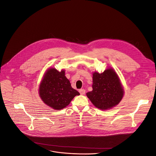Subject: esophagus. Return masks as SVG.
<instances>
[{"label":"esophagus","instance_id":"esophagus-1","mask_svg":"<svg viewBox=\"0 0 156 156\" xmlns=\"http://www.w3.org/2000/svg\"><path fill=\"white\" fill-rule=\"evenodd\" d=\"M79 92L81 94L83 95V94H84L86 93V90H85L84 89L81 88V89H80V90H79Z\"/></svg>","mask_w":156,"mask_h":156}]
</instances>
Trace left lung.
<instances>
[{"label":"left lung","mask_w":156,"mask_h":156,"mask_svg":"<svg viewBox=\"0 0 156 156\" xmlns=\"http://www.w3.org/2000/svg\"><path fill=\"white\" fill-rule=\"evenodd\" d=\"M93 90L87 96L96 107L108 109L119 104L123 96V89L119 78L112 69L93 75Z\"/></svg>","instance_id":"obj_1"}]
</instances>
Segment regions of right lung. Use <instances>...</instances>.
<instances>
[{
    "mask_svg": "<svg viewBox=\"0 0 156 156\" xmlns=\"http://www.w3.org/2000/svg\"><path fill=\"white\" fill-rule=\"evenodd\" d=\"M39 95L44 102L54 109H62L80 93L73 89L66 78L65 70H48L39 87Z\"/></svg>",
    "mask_w": 156,
    "mask_h": 156,
    "instance_id": "obj_1",
    "label": "right lung"
}]
</instances>
